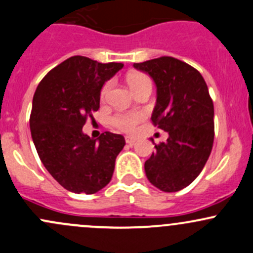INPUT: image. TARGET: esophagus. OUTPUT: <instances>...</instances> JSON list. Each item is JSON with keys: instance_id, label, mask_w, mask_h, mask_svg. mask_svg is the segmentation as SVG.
I'll return each mask as SVG.
<instances>
[{"instance_id": "obj_1", "label": "esophagus", "mask_w": 253, "mask_h": 253, "mask_svg": "<svg viewBox=\"0 0 253 253\" xmlns=\"http://www.w3.org/2000/svg\"><path fill=\"white\" fill-rule=\"evenodd\" d=\"M125 140H126L127 144H129V145H134V144H135V142H137V138H134V137H129V135H126V137H125Z\"/></svg>"}]
</instances>
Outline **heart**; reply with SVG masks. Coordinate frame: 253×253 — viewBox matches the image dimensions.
I'll return each instance as SVG.
<instances>
[{"label":"heart","mask_w":253,"mask_h":253,"mask_svg":"<svg viewBox=\"0 0 253 253\" xmlns=\"http://www.w3.org/2000/svg\"><path fill=\"white\" fill-rule=\"evenodd\" d=\"M126 82L134 93H137L139 89L144 88V87H151V80L147 74L140 73V71H131L127 74ZM109 88H110V82H106L104 86L102 87L100 91V98L102 100H105L106 95H108ZM145 114L139 110H132V111H122L118 113L111 118V125L119 131L125 132V133H133L137 129L138 125L140 122L144 121Z\"/></svg>","instance_id":"1"}]
</instances>
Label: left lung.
Wrapping results in <instances>:
<instances>
[{
  "label": "left lung",
  "instance_id": "8db88e82",
  "mask_svg": "<svg viewBox=\"0 0 253 253\" xmlns=\"http://www.w3.org/2000/svg\"><path fill=\"white\" fill-rule=\"evenodd\" d=\"M133 66L155 81L158 99L151 122L169 133L145 161V174L162 191L182 190L203 171L213 145V102L207 84L195 68L173 57Z\"/></svg>",
  "mask_w": 253,
  "mask_h": 253
}]
</instances>
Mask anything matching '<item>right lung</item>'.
Instances as JSON below:
<instances>
[{
  "label": "right lung",
  "instance_id": "obj_1",
  "mask_svg": "<svg viewBox=\"0 0 253 253\" xmlns=\"http://www.w3.org/2000/svg\"><path fill=\"white\" fill-rule=\"evenodd\" d=\"M122 63H98L82 55L64 60L41 80L33 99L30 129L47 171L66 190L94 194L113 177L124 135L104 132L93 139L82 132L99 109L100 89Z\"/></svg>",
  "mask_w": 253,
  "mask_h": 253
}]
</instances>
